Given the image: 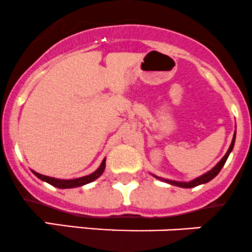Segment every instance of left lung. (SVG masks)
Here are the masks:
<instances>
[{
    "label": "left lung",
    "instance_id": "1",
    "mask_svg": "<svg viewBox=\"0 0 252 252\" xmlns=\"http://www.w3.org/2000/svg\"><path fill=\"white\" fill-rule=\"evenodd\" d=\"M234 143H235V135H234L233 141H231L230 148H229V150L226 151V154H225V155H224V158H221V160L219 161L218 163H217L216 167H213L211 171H208V172H207V173L202 175L201 177H198V178H196V180L191 181V182H176V181H170V180H165V178H160V177H158V176H155V177L158 178V180L165 181V182H167V183H171V185H175V186H178V187H183V188H192V187H196V186H198V185H202V183L209 182V181L213 180V178L216 177L217 175H218L219 171L221 170V167H223L224 163H225L226 158H228L229 154H230V151L233 150Z\"/></svg>",
    "mask_w": 252,
    "mask_h": 252
}]
</instances>
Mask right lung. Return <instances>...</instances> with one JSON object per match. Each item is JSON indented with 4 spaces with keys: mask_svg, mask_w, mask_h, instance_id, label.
I'll list each match as a JSON object with an SVG mask.
<instances>
[{
    "mask_svg": "<svg viewBox=\"0 0 252 252\" xmlns=\"http://www.w3.org/2000/svg\"><path fill=\"white\" fill-rule=\"evenodd\" d=\"M104 167H106V160L102 161L101 166H99L94 173H91V175L89 176H85V177L75 178V180H58V178L48 177V176L40 175V173H36V172H34V175H35L36 177L40 178V180L45 181V182L50 183L51 186H55V187L58 188H72V187H79V186H84L86 185V183H90L92 182V181L96 180V178H98L99 176L103 173Z\"/></svg>",
    "mask_w": 252,
    "mask_h": 252,
    "instance_id": "obj_1",
    "label": "right lung"
}]
</instances>
